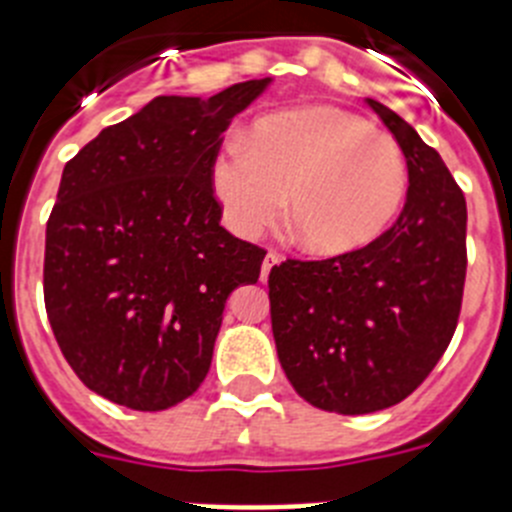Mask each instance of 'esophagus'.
Instances as JSON below:
<instances>
[{"instance_id": "obj_1", "label": "esophagus", "mask_w": 512, "mask_h": 512, "mask_svg": "<svg viewBox=\"0 0 512 512\" xmlns=\"http://www.w3.org/2000/svg\"><path fill=\"white\" fill-rule=\"evenodd\" d=\"M279 261H282V256H279L277 251H269V253H266L264 264H261V282H266V279H269L271 269H274V266H277Z\"/></svg>"}]
</instances>
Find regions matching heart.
I'll return each mask as SVG.
<instances>
[{
  "label": "heart",
  "mask_w": 512,
  "mask_h": 512,
  "mask_svg": "<svg viewBox=\"0 0 512 512\" xmlns=\"http://www.w3.org/2000/svg\"><path fill=\"white\" fill-rule=\"evenodd\" d=\"M212 189L238 235L282 217L305 251L343 256L390 228L408 192V164L392 135L338 107L277 112L212 164Z\"/></svg>",
  "instance_id": "b5f03b06"
}]
</instances>
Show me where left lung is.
I'll use <instances>...</instances> for the list:
<instances>
[{"label":"left lung","mask_w":512,"mask_h":512,"mask_svg":"<svg viewBox=\"0 0 512 512\" xmlns=\"http://www.w3.org/2000/svg\"><path fill=\"white\" fill-rule=\"evenodd\" d=\"M366 104L408 161V200L377 241L269 274L279 364L302 400L328 413L392 408L433 372L459 323L467 200L431 146L377 99Z\"/></svg>","instance_id":"left-lung-1"}]
</instances>
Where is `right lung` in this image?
Listing matches in <instances>:
<instances>
[{
  "mask_svg": "<svg viewBox=\"0 0 512 512\" xmlns=\"http://www.w3.org/2000/svg\"><path fill=\"white\" fill-rule=\"evenodd\" d=\"M269 84L151 99L63 169L45 312L76 377L110 402L156 413L194 395L230 292L259 279L266 251L220 225L212 164L230 120Z\"/></svg>",
  "mask_w": 512,
  "mask_h": 512,
  "instance_id": "1",
  "label": "right lung"
}]
</instances>
